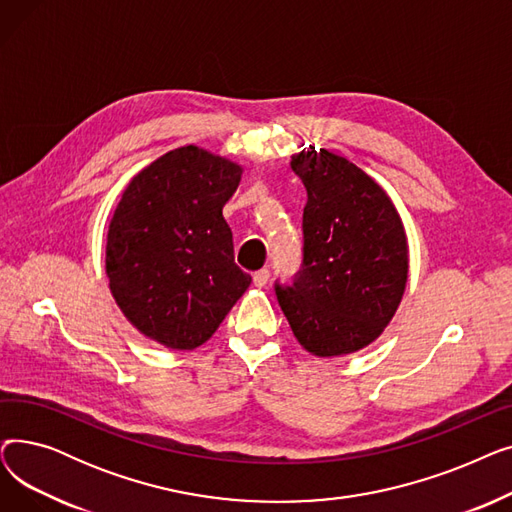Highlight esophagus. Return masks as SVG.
I'll return each mask as SVG.
<instances>
[{
    "label": "esophagus",
    "mask_w": 512,
    "mask_h": 512,
    "mask_svg": "<svg viewBox=\"0 0 512 512\" xmlns=\"http://www.w3.org/2000/svg\"><path fill=\"white\" fill-rule=\"evenodd\" d=\"M267 280H270V270H267V267H261V270H257V272L253 274V284H255L257 288H263V286L267 284Z\"/></svg>",
    "instance_id": "1"
}]
</instances>
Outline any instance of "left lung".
Segmentation results:
<instances>
[{
    "mask_svg": "<svg viewBox=\"0 0 512 512\" xmlns=\"http://www.w3.org/2000/svg\"><path fill=\"white\" fill-rule=\"evenodd\" d=\"M307 191L303 270L276 284L294 338L315 357L361 351L392 321L409 278V245L384 188L328 149L290 159Z\"/></svg>",
    "mask_w": 512,
    "mask_h": 512,
    "instance_id": "left-lung-1",
    "label": "left lung"
}]
</instances>
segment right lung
I'll return each mask as SVG.
<instances>
[{"instance_id": "obj_1", "label": "right lung", "mask_w": 512, "mask_h": 512, "mask_svg": "<svg viewBox=\"0 0 512 512\" xmlns=\"http://www.w3.org/2000/svg\"><path fill=\"white\" fill-rule=\"evenodd\" d=\"M240 176L222 155L178 147L132 176L110 220L112 297L134 328L172 351L207 342L251 284L222 215Z\"/></svg>"}]
</instances>
